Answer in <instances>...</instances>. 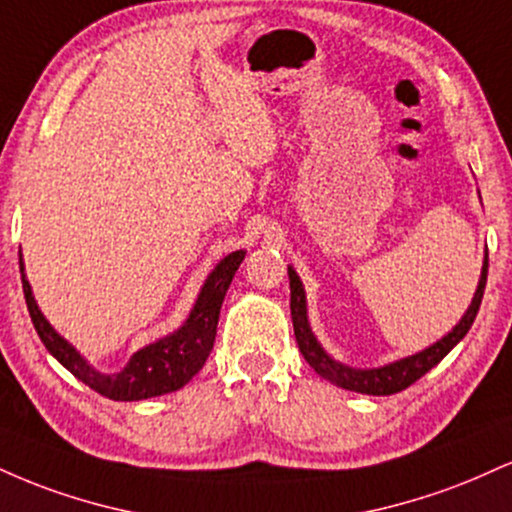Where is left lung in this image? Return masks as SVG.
I'll return each mask as SVG.
<instances>
[{"label": "left lung", "mask_w": 512, "mask_h": 512, "mask_svg": "<svg viewBox=\"0 0 512 512\" xmlns=\"http://www.w3.org/2000/svg\"><path fill=\"white\" fill-rule=\"evenodd\" d=\"M486 272H489V252H486L484 264H481V276L477 291H474L472 303H469L467 313L460 317L452 330L440 337L438 342H433L426 349L416 351V354L399 358V361L385 363L380 368H351L346 363L337 361L322 349V344L317 342V337L310 330L308 322V303H305V289L301 276L296 274V269L289 264V286H291V320H293V334H296L298 349L305 361L310 363V368L315 370L320 378L330 380L332 385L342 387V390L361 392V395H395V392L407 390L409 385H414L421 375H426L433 366H438L445 356L462 342L464 334L472 327L474 317L479 313L481 298H484L486 289Z\"/></svg>", "instance_id": "left-lung-1"}]
</instances>
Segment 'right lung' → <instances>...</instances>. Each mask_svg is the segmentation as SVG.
Masks as SVG:
<instances>
[{
    "instance_id": "add662e5",
    "label": "right lung",
    "mask_w": 512,
    "mask_h": 512,
    "mask_svg": "<svg viewBox=\"0 0 512 512\" xmlns=\"http://www.w3.org/2000/svg\"><path fill=\"white\" fill-rule=\"evenodd\" d=\"M245 260V250H236L226 255L223 260L211 269L207 279H204L202 289L195 305H192L190 315L182 322L175 332L166 337L156 339V342L142 346L134 351L127 366L115 373H103V370L93 368L84 356L76 351L67 339L62 337L55 327L45 320L40 313L38 303L33 298V289L28 284L26 272H23V255L19 250L21 264V281H23V296H26L28 313H31L33 327L38 332L40 342L50 351L57 361L62 363L74 378L96 390L98 395L115 399V402H139V399H149L158 395H168V392L180 390L190 383L192 378L202 370L204 363L214 349L216 325H219V313L223 296H226L228 286H231L233 276H236L240 262Z\"/></svg>"
}]
</instances>
